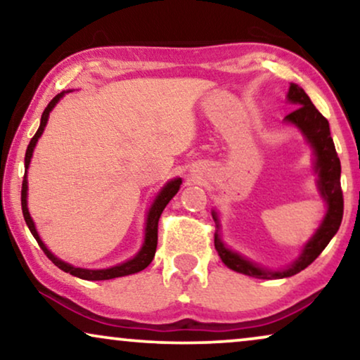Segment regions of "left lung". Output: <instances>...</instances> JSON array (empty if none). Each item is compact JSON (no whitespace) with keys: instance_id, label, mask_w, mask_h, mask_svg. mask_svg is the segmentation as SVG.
Masks as SVG:
<instances>
[{"instance_id":"8db88e82","label":"left lung","mask_w":360,"mask_h":360,"mask_svg":"<svg viewBox=\"0 0 360 360\" xmlns=\"http://www.w3.org/2000/svg\"><path fill=\"white\" fill-rule=\"evenodd\" d=\"M288 101L298 108L285 116V121L292 122L302 129L307 136L309 144L313 146L314 155H316V172H318V186L321 191L323 198L328 203V213L324 216L323 224L319 226L316 234L313 236L311 240L304 245L303 252L300 259L295 262L292 267L282 270V272H272V270L260 269L257 265L250 264L236 252H231L229 249L224 248V244L219 240L218 231L214 233V248L218 250L219 257L229 269L236 272L249 275L255 278H285L292 277V275L302 272L313 264L319 254L323 252L324 248L333 239V236L338 233L339 226L342 221L344 213V198L341 190V162H339L336 147H334L331 131H329V122L321 112H319L309 100V96L303 91V88L292 83L288 90ZM213 219L218 223L216 213H213ZM218 226V224H216Z\"/></svg>"}]
</instances>
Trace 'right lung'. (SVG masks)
Instances as JSON below:
<instances>
[{
  "mask_svg": "<svg viewBox=\"0 0 360 360\" xmlns=\"http://www.w3.org/2000/svg\"><path fill=\"white\" fill-rule=\"evenodd\" d=\"M63 96V93H58V95L51 100L49 103L46 110L42 112V117H41V126H39V129L34 137L29 142L27 146V150H26V157H24V167H26V172H27V167H29V162H31V157H32V150L34 147H36V142L41 134L44 132V127L47 124V120H49V112L52 111V108L56 106V103L60 100ZM26 172H24V180H22V190H21V206H22V214H24V221H26L29 231H31V234L36 238L37 244L41 245V249L44 250V254L47 255L49 259L52 260L53 265H57L58 269L63 270V272L70 274V275H75L78 278H83V280H110V278H116V277H124V275H131V274H136V272H141V270H144L147 265L152 262V259H154L155 255V249H157V231H159V219H160V214L162 211L165 210V206L169 205V201L174 198L176 191H179L180 185H181V180L180 179H175L167 184L162 191L157 196L154 205H152V208L149 211V214H147V224H146V240H144V245H142V249L139 250V254L136 255L134 259L127 260L124 264H120L116 265V267H111V269H103V270H86V269H78V267H73V265L67 264V262H62L60 259H57L56 255H53L51 250H49L44 243L39 238L36 228H34V223L31 219V216H29V211H27V180H26Z\"/></svg>",
  "mask_w": 360,
  "mask_h": 360,
  "instance_id": "1",
  "label": "right lung"
}]
</instances>
